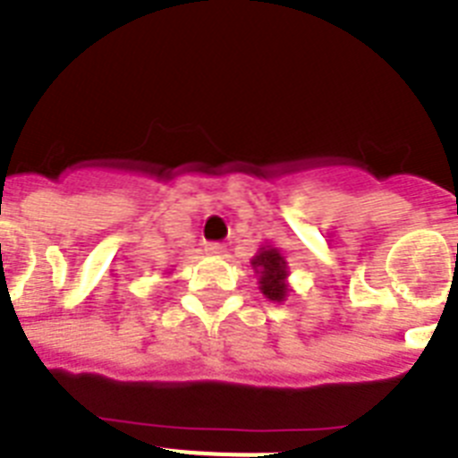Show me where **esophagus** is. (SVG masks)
Wrapping results in <instances>:
<instances>
[{"label":"esophagus","mask_w":458,"mask_h":458,"mask_svg":"<svg viewBox=\"0 0 458 458\" xmlns=\"http://www.w3.org/2000/svg\"><path fill=\"white\" fill-rule=\"evenodd\" d=\"M206 252L213 254V257H220V254L225 252V245H222V242H208V245H206Z\"/></svg>","instance_id":"34e87169"}]
</instances>
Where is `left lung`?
I'll return each instance as SVG.
<instances>
[{
    "label": "left lung",
    "instance_id": "1",
    "mask_svg": "<svg viewBox=\"0 0 458 458\" xmlns=\"http://www.w3.org/2000/svg\"><path fill=\"white\" fill-rule=\"evenodd\" d=\"M252 270L259 277V291L273 302H284L291 293L289 261L284 252L275 245H261L252 257Z\"/></svg>",
    "mask_w": 458,
    "mask_h": 458
}]
</instances>
